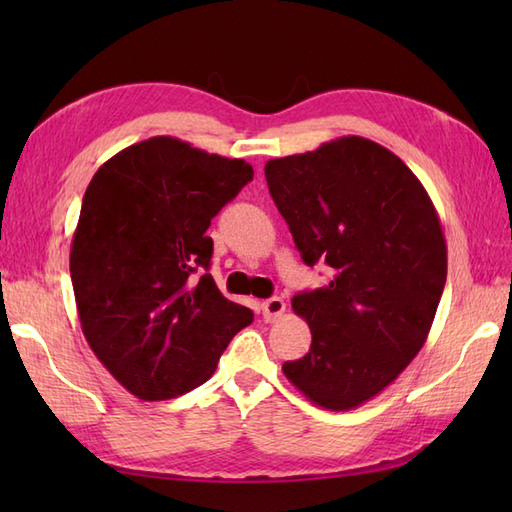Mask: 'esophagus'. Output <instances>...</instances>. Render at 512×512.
<instances>
[{
	"instance_id": "obj_1",
	"label": "esophagus",
	"mask_w": 512,
	"mask_h": 512,
	"mask_svg": "<svg viewBox=\"0 0 512 512\" xmlns=\"http://www.w3.org/2000/svg\"><path fill=\"white\" fill-rule=\"evenodd\" d=\"M284 312H286V303L281 297H270L262 303V314L266 323H275L277 319L284 317Z\"/></svg>"
}]
</instances>
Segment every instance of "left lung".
<instances>
[{"label": "left lung", "mask_w": 512, "mask_h": 512, "mask_svg": "<svg viewBox=\"0 0 512 512\" xmlns=\"http://www.w3.org/2000/svg\"><path fill=\"white\" fill-rule=\"evenodd\" d=\"M264 171L303 262L334 273L292 297L312 345L281 369L314 405L356 409L427 341L447 281L436 206L405 162L361 136L268 160Z\"/></svg>", "instance_id": "left-lung-1"}]
</instances>
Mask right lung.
Returning a JSON list of instances; mask_svg holds the SVG:
<instances>
[{"instance_id":"1","label":"right lung","mask_w":512,"mask_h":512,"mask_svg":"<svg viewBox=\"0 0 512 512\" xmlns=\"http://www.w3.org/2000/svg\"><path fill=\"white\" fill-rule=\"evenodd\" d=\"M250 180L246 160L154 136L118 151L88 184L70 250L76 310L96 358L136 398L200 387L253 323L206 273V228Z\"/></svg>"}]
</instances>
